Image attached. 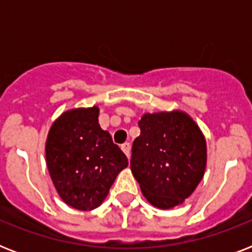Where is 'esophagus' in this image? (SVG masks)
<instances>
[{
	"instance_id": "34e87169",
	"label": "esophagus",
	"mask_w": 252,
	"mask_h": 252,
	"mask_svg": "<svg viewBox=\"0 0 252 252\" xmlns=\"http://www.w3.org/2000/svg\"><path fill=\"white\" fill-rule=\"evenodd\" d=\"M122 150L124 152V154H126V157H128V158L130 157V144H129V142H126V144H123Z\"/></svg>"
}]
</instances>
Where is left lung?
Wrapping results in <instances>:
<instances>
[{
	"instance_id": "1",
	"label": "left lung",
	"mask_w": 252,
	"mask_h": 252,
	"mask_svg": "<svg viewBox=\"0 0 252 252\" xmlns=\"http://www.w3.org/2000/svg\"><path fill=\"white\" fill-rule=\"evenodd\" d=\"M130 170L144 197L158 209H171L189 197L207 167V141L184 111L146 112L138 122Z\"/></svg>"
}]
</instances>
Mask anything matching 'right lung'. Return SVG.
Listing matches in <instances>:
<instances>
[{
  "label": "right lung",
  "instance_id": "1",
  "mask_svg": "<svg viewBox=\"0 0 252 252\" xmlns=\"http://www.w3.org/2000/svg\"><path fill=\"white\" fill-rule=\"evenodd\" d=\"M99 108L78 107L53 122L45 141V162L61 200L78 211L104 201L128 159L98 123Z\"/></svg>",
  "mask_w": 252,
  "mask_h": 252
}]
</instances>
